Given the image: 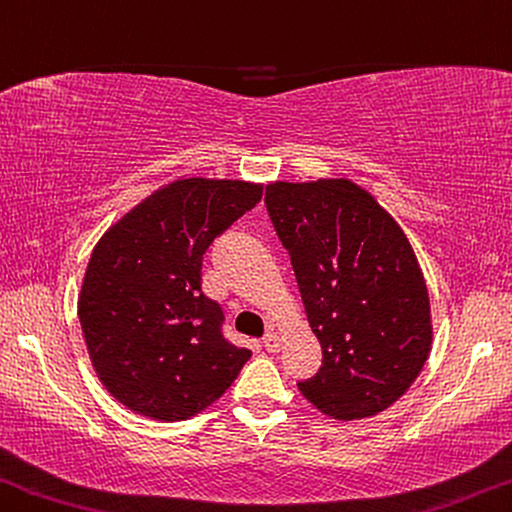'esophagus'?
<instances>
[{
    "instance_id": "1",
    "label": "esophagus",
    "mask_w": 512,
    "mask_h": 512,
    "mask_svg": "<svg viewBox=\"0 0 512 512\" xmlns=\"http://www.w3.org/2000/svg\"><path fill=\"white\" fill-rule=\"evenodd\" d=\"M263 345H265V350L277 352V350L281 348V338H279V334H277V332L265 334V336H263Z\"/></svg>"
}]
</instances>
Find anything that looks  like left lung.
<instances>
[{"mask_svg": "<svg viewBox=\"0 0 512 512\" xmlns=\"http://www.w3.org/2000/svg\"><path fill=\"white\" fill-rule=\"evenodd\" d=\"M265 206L288 249L322 366L297 382L332 419L391 407L430 355L432 320L423 272L407 235L348 178L265 187Z\"/></svg>", "mask_w": 512, "mask_h": 512, "instance_id": "8db88e82", "label": "left lung"}]
</instances>
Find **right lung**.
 <instances>
[{"label": "right lung", "mask_w": 512, "mask_h": 512, "mask_svg": "<svg viewBox=\"0 0 512 512\" xmlns=\"http://www.w3.org/2000/svg\"><path fill=\"white\" fill-rule=\"evenodd\" d=\"M263 185L180 178L109 226L82 281V334L112 396L155 421H185L231 387L251 357L222 334V306L201 290L219 233L261 201Z\"/></svg>", "instance_id": "1"}]
</instances>
